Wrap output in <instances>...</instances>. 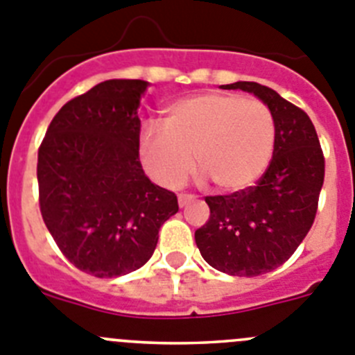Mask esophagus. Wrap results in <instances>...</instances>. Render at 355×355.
<instances>
[{
	"label": "esophagus",
	"instance_id": "esophagus-1",
	"mask_svg": "<svg viewBox=\"0 0 355 355\" xmlns=\"http://www.w3.org/2000/svg\"><path fill=\"white\" fill-rule=\"evenodd\" d=\"M178 200H180V206L184 207V206H188V204H190V202H193V200H195V195H191V193H181L180 197H178Z\"/></svg>",
	"mask_w": 355,
	"mask_h": 355
}]
</instances>
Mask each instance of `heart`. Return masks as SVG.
Here are the masks:
<instances>
[{"label": "heart", "instance_id": "heart-1", "mask_svg": "<svg viewBox=\"0 0 355 355\" xmlns=\"http://www.w3.org/2000/svg\"><path fill=\"white\" fill-rule=\"evenodd\" d=\"M276 123L264 102L232 93H200L165 107L164 128H142L146 171L165 188L184 183L195 165L222 191L255 184L275 151Z\"/></svg>", "mask_w": 355, "mask_h": 355}]
</instances>
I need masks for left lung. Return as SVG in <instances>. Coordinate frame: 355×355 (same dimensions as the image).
I'll use <instances>...</instances> for the list:
<instances>
[{"instance_id": "1", "label": "left lung", "mask_w": 355, "mask_h": 355, "mask_svg": "<svg viewBox=\"0 0 355 355\" xmlns=\"http://www.w3.org/2000/svg\"><path fill=\"white\" fill-rule=\"evenodd\" d=\"M271 109L275 151L255 187L209 195V220L195 230L207 264L232 276H259L279 268L297 250L317 214L326 162L317 132L303 109L259 83H234Z\"/></svg>"}]
</instances>
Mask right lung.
<instances>
[{"mask_svg":"<svg viewBox=\"0 0 355 355\" xmlns=\"http://www.w3.org/2000/svg\"><path fill=\"white\" fill-rule=\"evenodd\" d=\"M149 83L112 79L64 103L38 149V202L58 248L96 278L128 275L151 259L178 197L139 160V105Z\"/></svg>","mask_w":355,"mask_h":355,"instance_id":"add662e5","label":"right lung"}]
</instances>
